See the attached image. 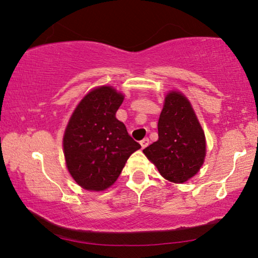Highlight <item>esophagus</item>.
Returning <instances> with one entry per match:
<instances>
[{"mask_svg": "<svg viewBox=\"0 0 258 258\" xmlns=\"http://www.w3.org/2000/svg\"><path fill=\"white\" fill-rule=\"evenodd\" d=\"M149 143H150V141H149V139H148V138L143 139L142 141H140V145H141L142 149H145V148H147L148 146H149Z\"/></svg>", "mask_w": 258, "mask_h": 258, "instance_id": "obj_1", "label": "esophagus"}]
</instances>
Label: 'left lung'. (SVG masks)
I'll use <instances>...</instances> for the list:
<instances>
[{
    "label": "left lung",
    "mask_w": 258,
    "mask_h": 258,
    "mask_svg": "<svg viewBox=\"0 0 258 258\" xmlns=\"http://www.w3.org/2000/svg\"><path fill=\"white\" fill-rule=\"evenodd\" d=\"M143 154L165 180L184 183L206 157V138L192 104L180 91H168L158 119V140Z\"/></svg>",
    "instance_id": "obj_1"
}]
</instances>
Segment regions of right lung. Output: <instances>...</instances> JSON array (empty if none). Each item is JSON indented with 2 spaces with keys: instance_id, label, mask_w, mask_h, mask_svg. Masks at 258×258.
Returning <instances> with one entry per match:
<instances>
[{
  "instance_id": "1",
  "label": "right lung",
  "mask_w": 258,
  "mask_h": 258,
  "mask_svg": "<svg viewBox=\"0 0 258 258\" xmlns=\"http://www.w3.org/2000/svg\"><path fill=\"white\" fill-rule=\"evenodd\" d=\"M125 95L110 85L89 91L74 109L62 139L66 166L78 185L104 191L120 175L130 156L141 146L130 137L116 111Z\"/></svg>"
}]
</instances>
